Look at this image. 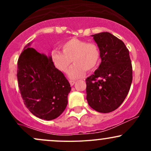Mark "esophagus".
Masks as SVG:
<instances>
[{"mask_svg": "<svg viewBox=\"0 0 151 151\" xmlns=\"http://www.w3.org/2000/svg\"><path fill=\"white\" fill-rule=\"evenodd\" d=\"M74 83H75V81H73V80H70V84L71 86H73L74 84Z\"/></svg>", "mask_w": 151, "mask_h": 151, "instance_id": "1", "label": "esophagus"}]
</instances>
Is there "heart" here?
Instances as JSON below:
<instances>
[{"instance_id": "heart-1", "label": "heart", "mask_w": 151, "mask_h": 151, "mask_svg": "<svg viewBox=\"0 0 151 151\" xmlns=\"http://www.w3.org/2000/svg\"><path fill=\"white\" fill-rule=\"evenodd\" d=\"M61 48L62 52L53 50L50 59L54 66L63 73L68 72L72 60L74 65L69 72L71 79L81 77L85 71L93 72L101 62V50L96 43L72 38L62 43Z\"/></svg>"}]
</instances>
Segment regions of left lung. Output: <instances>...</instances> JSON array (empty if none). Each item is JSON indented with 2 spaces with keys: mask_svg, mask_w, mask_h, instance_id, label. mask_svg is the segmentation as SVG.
I'll list each match as a JSON object with an SVG mask.
<instances>
[{
  "mask_svg": "<svg viewBox=\"0 0 151 151\" xmlns=\"http://www.w3.org/2000/svg\"><path fill=\"white\" fill-rule=\"evenodd\" d=\"M101 50L99 68L86 79V100L100 113L119 108L128 95L133 79L129 51L122 40L107 32L93 35Z\"/></svg>",
  "mask_w": 151,
  "mask_h": 151,
  "instance_id": "1",
  "label": "left lung"
}]
</instances>
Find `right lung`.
<instances>
[{
  "instance_id": "right-lung-1",
  "label": "right lung",
  "mask_w": 151,
  "mask_h": 151,
  "mask_svg": "<svg viewBox=\"0 0 151 151\" xmlns=\"http://www.w3.org/2000/svg\"><path fill=\"white\" fill-rule=\"evenodd\" d=\"M18 60V86L27 109L40 119L52 120L67 107L71 86L64 74L54 66L50 57L29 47Z\"/></svg>"
}]
</instances>
